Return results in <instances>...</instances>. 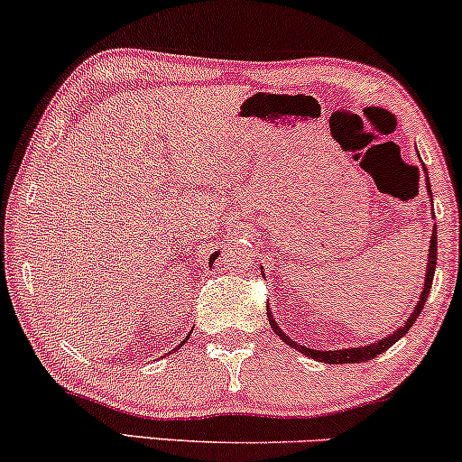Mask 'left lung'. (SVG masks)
<instances>
[{"mask_svg":"<svg viewBox=\"0 0 462 462\" xmlns=\"http://www.w3.org/2000/svg\"><path fill=\"white\" fill-rule=\"evenodd\" d=\"M428 178V176H426ZM428 195L432 198V190H430V184H428ZM430 249H428V263H426V280H423V291L421 295H419V301L417 306L412 309L411 317H408L404 326H400L393 334H389V337L380 338V341L375 343H369V346H358V347H346V349H310L306 346H300V343H295L293 338L289 337V334L282 332V328L278 326L273 319V312L267 309V317H269V323H272L273 332L278 334L280 338L286 343V346H291L293 349H298L300 354H304V356H309L312 360H319V363H328V365H349V363H365V360H371L375 356H380V354L386 352L393 343L400 341L404 334L411 330L412 323L417 321V317L421 315L423 306H426V298L430 295V289H432V278H434V269H437V227H432V238H430Z\"/></svg>","mask_w":462,"mask_h":462,"instance_id":"8db88e82","label":"left lung"}]
</instances>
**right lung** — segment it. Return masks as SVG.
<instances>
[{
    "label": "right lung",
    "instance_id": "add662e5",
    "mask_svg": "<svg viewBox=\"0 0 462 462\" xmlns=\"http://www.w3.org/2000/svg\"><path fill=\"white\" fill-rule=\"evenodd\" d=\"M217 256H219V254H217V252H215V254H213V256H210V263H208V264H213V263H215V258H217ZM182 343H184V341H182Z\"/></svg>",
    "mask_w": 462,
    "mask_h": 462
}]
</instances>
